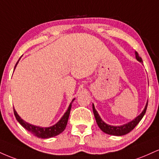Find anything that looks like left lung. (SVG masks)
<instances>
[{
  "label": "left lung",
  "mask_w": 159,
  "mask_h": 159,
  "mask_svg": "<svg viewBox=\"0 0 159 159\" xmlns=\"http://www.w3.org/2000/svg\"><path fill=\"white\" fill-rule=\"evenodd\" d=\"M135 54H136V59L138 60V61L143 62L141 57H140L139 54H138V53L136 52ZM147 105H148V102H147V105H146L145 108H144L143 112H142L141 114L138 116V117H136L135 119L132 120V121L130 122V123L125 124V125H120V126H113V125H107V124L105 123V122L102 121V120L101 119V117H100L99 115H98V112L96 111V109H95L93 105V114H94L95 118H96V123L98 124V127L101 129V130L102 131V132L106 133V134H111V135L121 136V135H124V134H126L129 132H130L131 131L133 130V129L135 128L136 125L139 123V122L142 120V118H143L144 114H145L146 111H147Z\"/></svg>",
  "instance_id": "8db88e82"
}]
</instances>
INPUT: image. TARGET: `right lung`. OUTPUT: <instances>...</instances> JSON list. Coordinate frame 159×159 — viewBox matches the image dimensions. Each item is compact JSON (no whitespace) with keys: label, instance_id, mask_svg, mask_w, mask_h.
I'll use <instances>...</instances> for the list:
<instances>
[{"label":"right lung","instance_id":"add662e5","mask_svg":"<svg viewBox=\"0 0 159 159\" xmlns=\"http://www.w3.org/2000/svg\"><path fill=\"white\" fill-rule=\"evenodd\" d=\"M18 62L16 63L15 66V68L17 65ZM73 102V100H72ZM72 102L69 105L68 110L66 111V112L65 113L64 115L63 116V117L61 118V120L58 122L57 123H56L55 125H54L53 126L48 127V128H42L39 126H35V125H30V124L26 123L22 119H21V117L18 115L15 109L13 108L14 111V115H15L16 120H18V122L21 124L22 126L26 129L27 131L30 132L33 134L38 137V138H52V137H54L57 134H61V132H63L64 131L66 126L67 122H68V119L69 116V114H70L71 107H72Z\"/></svg>","mask_w":159,"mask_h":159}]
</instances>
